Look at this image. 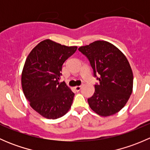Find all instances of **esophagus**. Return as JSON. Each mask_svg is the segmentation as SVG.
I'll return each instance as SVG.
<instances>
[{
  "label": "esophagus",
  "instance_id": "obj_1",
  "mask_svg": "<svg viewBox=\"0 0 150 150\" xmlns=\"http://www.w3.org/2000/svg\"><path fill=\"white\" fill-rule=\"evenodd\" d=\"M81 88H82V86H77L75 87V91H79L81 89Z\"/></svg>",
  "mask_w": 150,
  "mask_h": 150
}]
</instances>
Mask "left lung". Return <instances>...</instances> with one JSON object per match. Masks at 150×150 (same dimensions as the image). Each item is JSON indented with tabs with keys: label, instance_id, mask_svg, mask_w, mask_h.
<instances>
[{
	"label": "left lung",
	"instance_id": "left-lung-1",
	"mask_svg": "<svg viewBox=\"0 0 150 150\" xmlns=\"http://www.w3.org/2000/svg\"><path fill=\"white\" fill-rule=\"evenodd\" d=\"M78 50L89 60L93 75L99 81L93 95L88 99L91 109L103 117L118 112L133 91V72L125 56L104 40H96Z\"/></svg>",
	"mask_w": 150,
	"mask_h": 150
}]
</instances>
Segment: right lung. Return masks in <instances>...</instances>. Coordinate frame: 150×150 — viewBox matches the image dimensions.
Wrapping results in <instances>:
<instances>
[{"label":"right lung","mask_w":150,"mask_h":150,"mask_svg":"<svg viewBox=\"0 0 150 150\" xmlns=\"http://www.w3.org/2000/svg\"><path fill=\"white\" fill-rule=\"evenodd\" d=\"M77 48L46 39L27 57L22 73V90L32 108L46 118L61 117L70 109L75 93L59 81L63 64Z\"/></svg>","instance_id":"add662e5"}]
</instances>
